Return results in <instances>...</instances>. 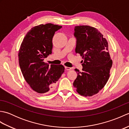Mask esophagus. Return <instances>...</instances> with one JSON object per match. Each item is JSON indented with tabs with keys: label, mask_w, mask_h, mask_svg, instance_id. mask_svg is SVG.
<instances>
[{
	"label": "esophagus",
	"mask_w": 129,
	"mask_h": 129,
	"mask_svg": "<svg viewBox=\"0 0 129 129\" xmlns=\"http://www.w3.org/2000/svg\"><path fill=\"white\" fill-rule=\"evenodd\" d=\"M65 69L66 70L68 71V70H70L71 69H72V68H69V67H65Z\"/></svg>",
	"instance_id": "esophagus-1"
}]
</instances>
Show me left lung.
Returning <instances> with one entry per match:
<instances>
[{
	"label": "left lung",
	"mask_w": 129,
	"mask_h": 129,
	"mask_svg": "<svg viewBox=\"0 0 129 129\" xmlns=\"http://www.w3.org/2000/svg\"><path fill=\"white\" fill-rule=\"evenodd\" d=\"M74 35L76 39V53L80 54L82 72L75 70L77 78L73 85L84 96H91L102 89L108 81L113 64L108 43L98 30L88 25L76 26Z\"/></svg>",
	"instance_id": "obj_1"
}]
</instances>
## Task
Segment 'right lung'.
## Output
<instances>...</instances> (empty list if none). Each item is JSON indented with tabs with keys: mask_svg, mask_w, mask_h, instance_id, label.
<instances>
[{
	"mask_svg": "<svg viewBox=\"0 0 129 129\" xmlns=\"http://www.w3.org/2000/svg\"><path fill=\"white\" fill-rule=\"evenodd\" d=\"M61 26L48 23L34 26L27 33L19 49V63L31 88L39 94L51 91L64 73L62 65H49L44 60L51 54L52 39Z\"/></svg>",
	"mask_w": 129,
	"mask_h": 129,
	"instance_id": "1",
	"label": "right lung"
}]
</instances>
